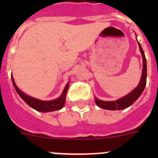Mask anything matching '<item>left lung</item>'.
Here are the masks:
<instances>
[{
    "label": "left lung",
    "mask_w": 158,
    "mask_h": 158,
    "mask_svg": "<svg viewBox=\"0 0 158 158\" xmlns=\"http://www.w3.org/2000/svg\"><path fill=\"white\" fill-rule=\"evenodd\" d=\"M139 43V42H138ZM139 49H140L141 54L142 56V60H143V63H142V77H141V80L139 82V85L137 86L133 91H131L129 94L127 96H123L122 98L118 99L115 101H104V100H100L97 98H95V102L97 104V106L105 110H111V111H115V110H123L125 109L127 107H130L131 105L135 103L141 94L142 93L144 90L145 87L146 85V77H147V69H146V60L145 57L144 51L142 50V46L139 43Z\"/></svg>",
    "instance_id": "1"
}]
</instances>
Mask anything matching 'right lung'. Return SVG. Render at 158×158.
<instances>
[{
    "label": "right lung",
    "instance_id": "obj_1",
    "mask_svg": "<svg viewBox=\"0 0 158 158\" xmlns=\"http://www.w3.org/2000/svg\"><path fill=\"white\" fill-rule=\"evenodd\" d=\"M11 78H12L14 88H15L16 91L19 94V96L24 100V102L27 105L32 107L33 109L36 110L38 111H40V112H49V111H58V110H60L61 108L63 107L65 102V96H66L67 90H68V88H69V81L67 83L63 92H62V95L58 99L54 100H50V101H44V100H38V99H35L34 97H31V96H29L27 94H25L24 93H23L17 87V85H16L15 81H14L12 76H11Z\"/></svg>",
    "mask_w": 158,
    "mask_h": 158
}]
</instances>
